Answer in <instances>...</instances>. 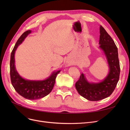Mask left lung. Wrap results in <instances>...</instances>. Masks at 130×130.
I'll return each instance as SVG.
<instances>
[{
    "mask_svg": "<svg viewBox=\"0 0 130 130\" xmlns=\"http://www.w3.org/2000/svg\"><path fill=\"white\" fill-rule=\"evenodd\" d=\"M100 48L103 50L108 62L109 73L99 83H90L83 73L75 83L80 95L89 101H99L111 95L116 88L120 75V64L118 48L111 37L104 27L100 26Z\"/></svg>",
    "mask_w": 130,
    "mask_h": 130,
    "instance_id": "obj_1",
    "label": "left lung"
}]
</instances>
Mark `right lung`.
Wrapping results in <instances>:
<instances>
[{
    "label": "right lung",
    "instance_id": "add662e5",
    "mask_svg": "<svg viewBox=\"0 0 130 130\" xmlns=\"http://www.w3.org/2000/svg\"><path fill=\"white\" fill-rule=\"evenodd\" d=\"M31 32V30H27L19 38L11 54L10 65L11 84L15 91L25 99L32 100L41 99L52 92L56 77L61 70L54 72L48 78L42 81L26 80L19 75L15 68L14 53L18 46L21 44Z\"/></svg>",
    "mask_w": 130,
    "mask_h": 130
}]
</instances>
